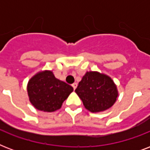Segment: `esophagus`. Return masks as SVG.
I'll list each match as a JSON object with an SVG mask.
<instances>
[{
    "label": "esophagus",
    "mask_w": 150,
    "mask_h": 150,
    "mask_svg": "<svg viewBox=\"0 0 150 150\" xmlns=\"http://www.w3.org/2000/svg\"><path fill=\"white\" fill-rule=\"evenodd\" d=\"M71 86H72L73 89H74V90H75V89H76V87H77V83H75H75H73Z\"/></svg>",
    "instance_id": "34e87169"
}]
</instances>
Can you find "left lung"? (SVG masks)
Wrapping results in <instances>:
<instances>
[{"mask_svg": "<svg viewBox=\"0 0 150 150\" xmlns=\"http://www.w3.org/2000/svg\"><path fill=\"white\" fill-rule=\"evenodd\" d=\"M75 93L86 109L93 113L104 111L116 102L118 91L108 75L98 71H87L79 82Z\"/></svg>", "mask_w": 150, "mask_h": 150, "instance_id": "8db88e82", "label": "left lung"}]
</instances>
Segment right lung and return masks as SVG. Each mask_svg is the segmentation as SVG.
Returning <instances> with one entry per match:
<instances>
[{
  "instance_id": "1",
  "label": "right lung",
  "mask_w": 150,
  "mask_h": 150,
  "mask_svg": "<svg viewBox=\"0 0 150 150\" xmlns=\"http://www.w3.org/2000/svg\"><path fill=\"white\" fill-rule=\"evenodd\" d=\"M73 88L57 79L52 71H39L29 79L27 85L28 96L36 109L44 112L59 110Z\"/></svg>"
}]
</instances>
